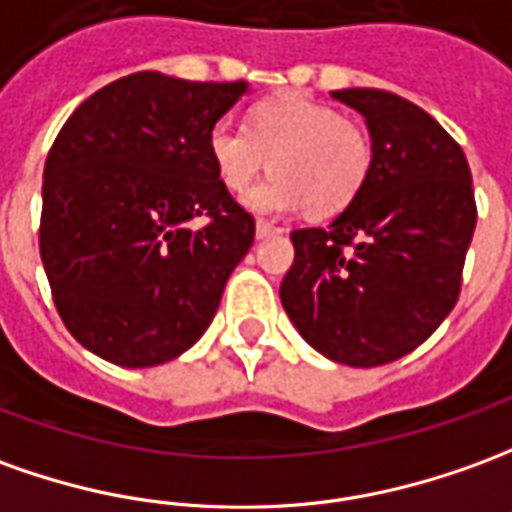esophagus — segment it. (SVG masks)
I'll use <instances>...</instances> for the list:
<instances>
[{"mask_svg": "<svg viewBox=\"0 0 512 512\" xmlns=\"http://www.w3.org/2000/svg\"><path fill=\"white\" fill-rule=\"evenodd\" d=\"M257 238H271V235H282V232H288L285 227H277V224H271V221H257L255 224Z\"/></svg>", "mask_w": 512, "mask_h": 512, "instance_id": "obj_1", "label": "esophagus"}]
</instances>
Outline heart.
Wrapping results in <instances>:
<instances>
[{"mask_svg":"<svg viewBox=\"0 0 512 512\" xmlns=\"http://www.w3.org/2000/svg\"><path fill=\"white\" fill-rule=\"evenodd\" d=\"M207 149L221 182L235 194L266 166L274 169L244 196L255 213H291L305 205L316 216L338 213L355 199L371 169L366 130L302 94L260 102L249 116V130L219 121Z\"/></svg>","mask_w":512,"mask_h":512,"instance_id":"obj_1","label":"heart"}]
</instances>
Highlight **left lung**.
Instances as JSON below:
<instances>
[{
	"label": "left lung",
	"mask_w": 512,
	"mask_h": 512,
	"mask_svg": "<svg viewBox=\"0 0 512 512\" xmlns=\"http://www.w3.org/2000/svg\"><path fill=\"white\" fill-rule=\"evenodd\" d=\"M330 96L366 119L371 169L327 227L291 232L280 299L316 352L371 368L413 352L452 313L477 205L463 149L430 113L380 88Z\"/></svg>",
	"instance_id": "8db88e82"
}]
</instances>
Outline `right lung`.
<instances>
[{"instance_id":"obj_1","label":"right lung","mask_w":512,"mask_h":512,"mask_svg":"<svg viewBox=\"0 0 512 512\" xmlns=\"http://www.w3.org/2000/svg\"><path fill=\"white\" fill-rule=\"evenodd\" d=\"M249 91L138 71L88 96L44 166L41 260L63 324L107 363L191 349L255 241L219 180L210 130ZM205 218L194 231L190 221Z\"/></svg>"}]
</instances>
